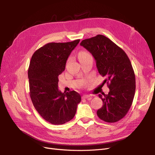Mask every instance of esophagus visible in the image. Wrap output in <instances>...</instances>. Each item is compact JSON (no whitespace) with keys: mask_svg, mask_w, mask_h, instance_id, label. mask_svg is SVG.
Segmentation results:
<instances>
[{"mask_svg":"<svg viewBox=\"0 0 155 155\" xmlns=\"http://www.w3.org/2000/svg\"><path fill=\"white\" fill-rule=\"evenodd\" d=\"M90 97H91V95H84L83 96H82V99H88V98H90Z\"/></svg>","mask_w":155,"mask_h":155,"instance_id":"1","label":"esophagus"}]
</instances>
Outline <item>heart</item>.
<instances>
[{
    "mask_svg": "<svg viewBox=\"0 0 155 155\" xmlns=\"http://www.w3.org/2000/svg\"><path fill=\"white\" fill-rule=\"evenodd\" d=\"M88 55H91V54H89L88 53L86 52V51H80V52L78 53V58H79V59H80V58H84V57L87 56H88Z\"/></svg>",
    "mask_w": 155,
    "mask_h": 155,
    "instance_id": "obj_1",
    "label": "heart"
}]
</instances>
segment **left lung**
<instances>
[{
    "label": "left lung",
    "mask_w": 155,
    "mask_h": 155,
    "mask_svg": "<svg viewBox=\"0 0 155 155\" xmlns=\"http://www.w3.org/2000/svg\"><path fill=\"white\" fill-rule=\"evenodd\" d=\"M80 45L94 57L110 90L108 94L99 95L103 105L97 114L105 122L116 123L127 114L134 97L136 79L131 63L123 49L104 35L84 39Z\"/></svg>",
    "instance_id": "left-lung-1"
}]
</instances>
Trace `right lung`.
<instances>
[{
    "label": "right lung",
    "mask_w": 155,
    "mask_h": 155,
    "mask_svg": "<svg viewBox=\"0 0 155 155\" xmlns=\"http://www.w3.org/2000/svg\"><path fill=\"white\" fill-rule=\"evenodd\" d=\"M80 39L67 43H50L37 50L28 69L29 95L35 108L52 124L67 123L75 116L81 96L77 92L58 90V76Z\"/></svg>",
    "instance_id": "obj_1"
}]
</instances>
